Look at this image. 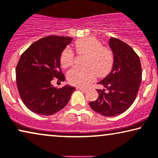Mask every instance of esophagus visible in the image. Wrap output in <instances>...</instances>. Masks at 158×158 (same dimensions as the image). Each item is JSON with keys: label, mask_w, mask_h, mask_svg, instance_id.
I'll list each match as a JSON object with an SVG mask.
<instances>
[{"label": "esophagus", "mask_w": 158, "mask_h": 158, "mask_svg": "<svg viewBox=\"0 0 158 158\" xmlns=\"http://www.w3.org/2000/svg\"><path fill=\"white\" fill-rule=\"evenodd\" d=\"M77 89L80 90V91H81V92H86V91H87V89H86L81 88V87H77Z\"/></svg>", "instance_id": "esophagus-1"}]
</instances>
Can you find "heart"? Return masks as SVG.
I'll return each mask as SVG.
<instances>
[{"mask_svg": "<svg viewBox=\"0 0 158 158\" xmlns=\"http://www.w3.org/2000/svg\"><path fill=\"white\" fill-rule=\"evenodd\" d=\"M75 48L79 54L84 55L83 67L74 66L67 73L69 83L76 86H86L97 77H104L109 74L114 64V54L110 48L104 46L94 37H86L75 41ZM74 53L70 48L62 51L60 62L66 68L73 64Z\"/></svg>", "mask_w": 158, "mask_h": 158, "instance_id": "obj_1", "label": "heart"}]
</instances>
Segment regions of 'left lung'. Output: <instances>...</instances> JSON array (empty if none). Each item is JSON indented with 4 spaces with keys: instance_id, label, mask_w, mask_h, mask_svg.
<instances>
[{
    "instance_id": "obj_1",
    "label": "left lung",
    "mask_w": 158,
    "mask_h": 158,
    "mask_svg": "<svg viewBox=\"0 0 158 158\" xmlns=\"http://www.w3.org/2000/svg\"><path fill=\"white\" fill-rule=\"evenodd\" d=\"M109 45L114 54L112 69L97 83L104 89H97L98 99L89 102V106L104 117H114L134 102L142 81V67L138 55L128 44L112 37Z\"/></svg>"
}]
</instances>
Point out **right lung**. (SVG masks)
<instances>
[{
	"label": "right lung",
	"mask_w": 158,
	"mask_h": 158,
	"mask_svg": "<svg viewBox=\"0 0 158 158\" xmlns=\"http://www.w3.org/2000/svg\"><path fill=\"white\" fill-rule=\"evenodd\" d=\"M72 38L49 35L32 44L20 58L15 69L20 97L26 107L35 114L52 115L62 110L70 100L75 87L56 88L54 79L65 80L60 56Z\"/></svg>",
	"instance_id": "obj_1"
}]
</instances>
